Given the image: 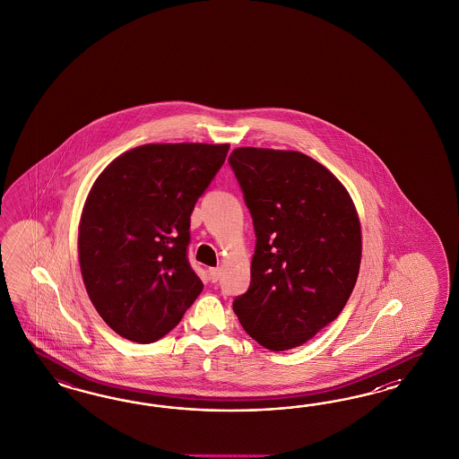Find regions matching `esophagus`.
<instances>
[{
  "mask_svg": "<svg viewBox=\"0 0 459 459\" xmlns=\"http://www.w3.org/2000/svg\"><path fill=\"white\" fill-rule=\"evenodd\" d=\"M209 276L212 282H217V281L221 279V276H222V269H221V267H210Z\"/></svg>",
  "mask_w": 459,
  "mask_h": 459,
  "instance_id": "obj_1",
  "label": "esophagus"
}]
</instances>
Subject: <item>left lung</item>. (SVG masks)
<instances>
[{"instance_id":"1","label":"left lung","mask_w":459,"mask_h":459,"mask_svg":"<svg viewBox=\"0 0 459 459\" xmlns=\"http://www.w3.org/2000/svg\"><path fill=\"white\" fill-rule=\"evenodd\" d=\"M229 161L257 237L237 318L263 347H299L342 313L355 288L359 212L342 181L299 152L246 146Z\"/></svg>"}]
</instances>
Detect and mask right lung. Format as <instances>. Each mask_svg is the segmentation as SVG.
<instances>
[{"instance_id":"add662e5","label":"right lung","mask_w":459,"mask_h":459,"mask_svg":"<svg viewBox=\"0 0 459 459\" xmlns=\"http://www.w3.org/2000/svg\"><path fill=\"white\" fill-rule=\"evenodd\" d=\"M229 148L143 144L94 181L79 222V264L99 316L126 340H160L204 290L186 261L190 215Z\"/></svg>"}]
</instances>
